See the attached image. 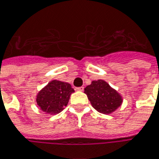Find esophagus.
<instances>
[{
  "instance_id": "esophagus-1",
  "label": "esophagus",
  "mask_w": 159,
  "mask_h": 159,
  "mask_svg": "<svg viewBox=\"0 0 159 159\" xmlns=\"http://www.w3.org/2000/svg\"><path fill=\"white\" fill-rule=\"evenodd\" d=\"M84 87H78V88H75V90L77 91H84Z\"/></svg>"
}]
</instances>
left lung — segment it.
Instances as JSON below:
<instances>
[{
  "mask_svg": "<svg viewBox=\"0 0 159 159\" xmlns=\"http://www.w3.org/2000/svg\"><path fill=\"white\" fill-rule=\"evenodd\" d=\"M84 93L94 109L105 115L113 113L123 102L120 94L102 79L92 81L84 89Z\"/></svg>",
  "mask_w": 159,
  "mask_h": 159,
  "instance_id": "left-lung-1",
  "label": "left lung"
}]
</instances>
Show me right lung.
<instances>
[{"mask_svg":"<svg viewBox=\"0 0 159 159\" xmlns=\"http://www.w3.org/2000/svg\"><path fill=\"white\" fill-rule=\"evenodd\" d=\"M73 92L75 90L70 84L52 80L37 93L35 102L41 111L50 115H56L67 106Z\"/></svg>","mask_w":159,"mask_h":159,"instance_id":"add662e5","label":"right lung"}]
</instances>
